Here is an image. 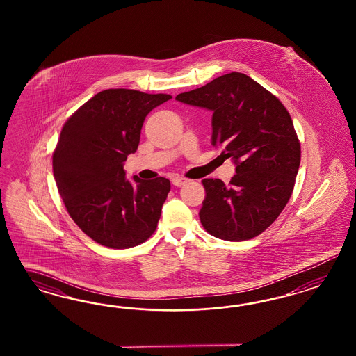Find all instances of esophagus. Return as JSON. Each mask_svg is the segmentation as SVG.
Instances as JSON below:
<instances>
[{
  "instance_id": "1",
  "label": "esophagus",
  "mask_w": 356,
  "mask_h": 356,
  "mask_svg": "<svg viewBox=\"0 0 356 356\" xmlns=\"http://www.w3.org/2000/svg\"><path fill=\"white\" fill-rule=\"evenodd\" d=\"M189 180L188 179H184V177H173L172 184L177 188H181L185 184L188 183Z\"/></svg>"
}]
</instances>
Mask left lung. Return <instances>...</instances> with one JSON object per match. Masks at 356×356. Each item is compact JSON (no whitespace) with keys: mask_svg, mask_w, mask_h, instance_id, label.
<instances>
[{"mask_svg":"<svg viewBox=\"0 0 356 356\" xmlns=\"http://www.w3.org/2000/svg\"><path fill=\"white\" fill-rule=\"evenodd\" d=\"M176 100L213 112L211 145L235 164L228 185L219 179L202 181V226L228 241L257 236L287 205L299 171L300 143L290 113L278 97L237 72Z\"/></svg>","mask_w":356,"mask_h":356,"instance_id":"left-lung-1","label":"left lung"}]
</instances>
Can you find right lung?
I'll use <instances>...</instances> for the list:
<instances>
[{"label":"right lung","instance_id":"right-lung-1","mask_svg":"<svg viewBox=\"0 0 356 356\" xmlns=\"http://www.w3.org/2000/svg\"><path fill=\"white\" fill-rule=\"evenodd\" d=\"M109 88L65 122L54 154V175L65 207L87 236L113 249L136 247L154 234L170 180L127 179L124 162L140 145L145 118L171 99Z\"/></svg>","mask_w":356,"mask_h":356}]
</instances>
